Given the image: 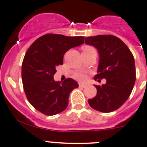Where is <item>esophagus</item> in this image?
<instances>
[{
	"label": "esophagus",
	"mask_w": 147,
	"mask_h": 147,
	"mask_svg": "<svg viewBox=\"0 0 147 147\" xmlns=\"http://www.w3.org/2000/svg\"><path fill=\"white\" fill-rule=\"evenodd\" d=\"M86 84H83V83H80L79 84V87L80 88H86Z\"/></svg>",
	"instance_id": "34e87169"
}]
</instances>
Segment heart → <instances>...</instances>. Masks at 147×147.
I'll use <instances>...</instances> for the list:
<instances>
[{
    "label": "heart",
    "mask_w": 147,
    "mask_h": 147,
    "mask_svg": "<svg viewBox=\"0 0 147 147\" xmlns=\"http://www.w3.org/2000/svg\"><path fill=\"white\" fill-rule=\"evenodd\" d=\"M91 49L90 47H88V46H86V47H84L83 48V50H87V49ZM75 78H77V79H78V80H83L86 79V75H84V74L83 73H77L76 75H75Z\"/></svg>",
    "instance_id": "b5f03b06"
}]
</instances>
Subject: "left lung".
<instances>
[{
	"mask_svg": "<svg viewBox=\"0 0 147 147\" xmlns=\"http://www.w3.org/2000/svg\"><path fill=\"white\" fill-rule=\"evenodd\" d=\"M86 44L97 49L99 55L96 79H106L97 89L95 97L88 99L93 109L111 112L120 108L127 101L136 82L134 56L124 42L114 35H96L85 38ZM100 81V80H98Z\"/></svg>",
	"mask_w": 147,
	"mask_h": 147,
	"instance_id": "left-lung-1",
	"label": "left lung"
}]
</instances>
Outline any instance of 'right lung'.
<instances>
[{
    "label": "right lung",
    "mask_w": 147,
    "mask_h": 147,
    "mask_svg": "<svg viewBox=\"0 0 147 147\" xmlns=\"http://www.w3.org/2000/svg\"><path fill=\"white\" fill-rule=\"evenodd\" d=\"M83 36L46 34L40 37L26 52L22 65L23 87L29 102L46 115L63 112L68 106L71 91L78 87L72 78L55 81L57 66L63 64L67 51L84 43Z\"/></svg>",
    "instance_id": "right-lung-1"
}]
</instances>
